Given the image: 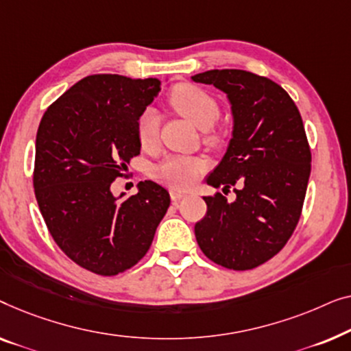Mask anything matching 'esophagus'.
Returning <instances> with one entry per match:
<instances>
[{"label": "esophagus", "mask_w": 351, "mask_h": 351, "mask_svg": "<svg viewBox=\"0 0 351 351\" xmlns=\"http://www.w3.org/2000/svg\"><path fill=\"white\" fill-rule=\"evenodd\" d=\"M170 197H171V200L173 202H176V200H181V199H184L186 197V194L184 192H181V191H170Z\"/></svg>", "instance_id": "34e87169"}]
</instances>
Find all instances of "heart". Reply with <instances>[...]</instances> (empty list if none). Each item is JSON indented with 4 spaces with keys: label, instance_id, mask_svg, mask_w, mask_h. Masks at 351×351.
Wrapping results in <instances>:
<instances>
[{
    "label": "heart",
    "instance_id": "heart-1",
    "mask_svg": "<svg viewBox=\"0 0 351 351\" xmlns=\"http://www.w3.org/2000/svg\"><path fill=\"white\" fill-rule=\"evenodd\" d=\"M175 110L195 127L206 130L218 121L219 106L210 93L195 86H178L170 93ZM160 117L154 108H147L138 119V138L143 146L156 145L159 138ZM206 169L205 160L186 156H169L154 169L157 180L176 189H189Z\"/></svg>",
    "mask_w": 351,
    "mask_h": 351
}]
</instances>
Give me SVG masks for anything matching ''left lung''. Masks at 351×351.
Instances as JSON below:
<instances>
[{
    "label": "left lung",
    "mask_w": 351,
    "mask_h": 351,
    "mask_svg": "<svg viewBox=\"0 0 351 351\" xmlns=\"http://www.w3.org/2000/svg\"><path fill=\"white\" fill-rule=\"evenodd\" d=\"M226 93L232 138L206 184L237 186L234 202L204 197L206 215L195 224L200 250L234 270L264 264L286 245L298 226L312 154L302 117L288 92L267 77L243 70H210L191 77Z\"/></svg>",
    "instance_id": "left-lung-1"
}]
</instances>
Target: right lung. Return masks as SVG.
I'll use <instances>...</instances> for the list:
<instances>
[{"mask_svg":"<svg viewBox=\"0 0 351 351\" xmlns=\"http://www.w3.org/2000/svg\"><path fill=\"white\" fill-rule=\"evenodd\" d=\"M160 92L156 77L93 75L44 112L36 135L33 186L60 250L98 275H117L147 253L170 206L154 181L114 195L112 181L140 154L138 119Z\"/></svg>","mask_w":351,"mask_h":351,"instance_id":"right-lung-1","label":"right lung"}]
</instances>
